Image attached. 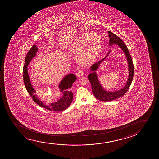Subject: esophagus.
Listing matches in <instances>:
<instances>
[{
    "instance_id": "34e87169",
    "label": "esophagus",
    "mask_w": 159,
    "mask_h": 159,
    "mask_svg": "<svg viewBox=\"0 0 159 159\" xmlns=\"http://www.w3.org/2000/svg\"><path fill=\"white\" fill-rule=\"evenodd\" d=\"M84 74V72L83 70H79L78 72H77V76L78 77H81L83 76Z\"/></svg>"
}]
</instances>
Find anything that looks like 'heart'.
<instances>
[{"instance_id":"b5f03b06","label":"heart","mask_w":159,"mask_h":159,"mask_svg":"<svg viewBox=\"0 0 159 159\" xmlns=\"http://www.w3.org/2000/svg\"><path fill=\"white\" fill-rule=\"evenodd\" d=\"M102 41L99 35L84 33L77 37L72 44V50L79 54L84 62H92L98 58L102 50Z\"/></svg>"}]
</instances>
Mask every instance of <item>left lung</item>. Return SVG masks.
Returning <instances> with one entry per match:
<instances>
[{
    "label": "left lung",
    "mask_w": 159,
    "mask_h": 159,
    "mask_svg": "<svg viewBox=\"0 0 159 159\" xmlns=\"http://www.w3.org/2000/svg\"><path fill=\"white\" fill-rule=\"evenodd\" d=\"M108 33H109L108 34H109V39H110L109 46H112L113 44H117L118 46L122 49V50L123 51V52L126 56L128 63L129 78L127 80V83L122 89H120L119 91L111 92L107 91L102 88V85H100V83L98 80L97 74L95 71L97 70L100 63L104 60L107 56L109 54V52H110V51L107 53V56L105 57L104 58L94 63L90 68V70L92 72L89 74L88 79L91 84L92 91L94 96H95L96 98L98 99V100L102 102L112 101L124 96L126 92L128 91L129 88L132 83L133 76L134 74V67L133 62L132 61L130 54L125 44L124 43V42L123 41L120 37L115 35V34H113L112 32L109 31Z\"/></svg>",
    "instance_id": "obj_1"
}]
</instances>
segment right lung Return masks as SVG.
Returning a JSON list of instances; mask_svg holds the SVG:
<instances>
[{
	"label": "right lung",
	"instance_id": "obj_1",
	"mask_svg": "<svg viewBox=\"0 0 159 159\" xmlns=\"http://www.w3.org/2000/svg\"><path fill=\"white\" fill-rule=\"evenodd\" d=\"M37 50L38 48L37 47L35 44H34L26 54L23 67V75L24 85L30 96L33 97V100L40 107H43L48 110L54 112L63 111L67 109L72 103L73 96L72 91H70V88L72 87L73 83L76 80V76L73 74H68L65 76L59 85L60 91L63 93V96L57 102L49 103L48 104H44L43 102L39 100L37 95L35 94L36 91L33 88L31 84L27 68L31 60L36 55Z\"/></svg>",
	"mask_w": 159,
	"mask_h": 159
}]
</instances>
